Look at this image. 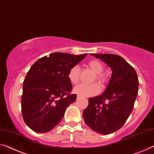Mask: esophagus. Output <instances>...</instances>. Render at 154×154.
<instances>
[{
  "label": "esophagus",
  "mask_w": 154,
  "mask_h": 154,
  "mask_svg": "<svg viewBox=\"0 0 154 154\" xmlns=\"http://www.w3.org/2000/svg\"><path fill=\"white\" fill-rule=\"evenodd\" d=\"M80 97H81V96H79V95H77V100H79Z\"/></svg>",
  "instance_id": "1"
}]
</instances>
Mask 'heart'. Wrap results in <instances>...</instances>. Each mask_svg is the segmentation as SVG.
I'll use <instances>...</instances> for the list:
<instances>
[{"label":"heart","mask_w":154,"mask_h":154,"mask_svg":"<svg viewBox=\"0 0 154 154\" xmlns=\"http://www.w3.org/2000/svg\"><path fill=\"white\" fill-rule=\"evenodd\" d=\"M88 66L90 69L95 73L93 82L95 80L99 82L101 85H104L107 81L106 76L103 74L104 66L100 61L97 59H93L88 61ZM68 79L71 84H77L79 82L80 68L78 66H74L70 68L68 74ZM101 91V87L98 84L94 83L91 84H79L74 88L75 93L82 97H91L97 95Z\"/></svg>","instance_id":"obj_1"}]
</instances>
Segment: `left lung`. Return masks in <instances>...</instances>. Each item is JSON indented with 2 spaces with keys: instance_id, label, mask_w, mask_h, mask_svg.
<instances>
[{
  "instance_id": "8db88e82",
  "label": "left lung",
  "mask_w": 154,
  "mask_h": 154,
  "mask_svg": "<svg viewBox=\"0 0 154 154\" xmlns=\"http://www.w3.org/2000/svg\"><path fill=\"white\" fill-rule=\"evenodd\" d=\"M112 70L106 90L91 97L83 112L85 122L94 131L112 134L122 127L134 109L139 81L136 70L122 57L113 54H91Z\"/></svg>"
}]
</instances>
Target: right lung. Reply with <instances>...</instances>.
<instances>
[{"label": "right lung", "mask_w": 154, "mask_h": 154, "mask_svg": "<svg viewBox=\"0 0 154 154\" xmlns=\"http://www.w3.org/2000/svg\"><path fill=\"white\" fill-rule=\"evenodd\" d=\"M86 55L54 52L32 66L23 82L21 110L24 122L34 131L52 130L76 100L77 95L70 93L72 86L68 74Z\"/></svg>", "instance_id": "obj_1"}]
</instances>
